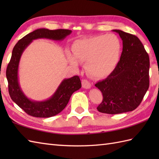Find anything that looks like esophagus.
<instances>
[{"mask_svg":"<svg viewBox=\"0 0 159 159\" xmlns=\"http://www.w3.org/2000/svg\"><path fill=\"white\" fill-rule=\"evenodd\" d=\"M82 86L84 89H89L92 87V85H91V83L88 80L83 79L82 80Z\"/></svg>","mask_w":159,"mask_h":159,"instance_id":"obj_1","label":"esophagus"}]
</instances>
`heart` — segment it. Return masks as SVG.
Returning a JSON list of instances; mask_svg holds the SVG:
<instances>
[{"label": "heart", "mask_w": 159, "mask_h": 159, "mask_svg": "<svg viewBox=\"0 0 159 159\" xmlns=\"http://www.w3.org/2000/svg\"><path fill=\"white\" fill-rule=\"evenodd\" d=\"M121 51V42L115 35L94 36L74 42L72 47L74 57L67 53V59L74 67L78 66L76 60L86 62L87 72L96 79H102L116 68Z\"/></svg>", "instance_id": "heart-1"}]
</instances>
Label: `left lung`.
<instances>
[{"label": "left lung", "mask_w": 159, "mask_h": 159, "mask_svg": "<svg viewBox=\"0 0 159 159\" xmlns=\"http://www.w3.org/2000/svg\"><path fill=\"white\" fill-rule=\"evenodd\" d=\"M122 39L123 48L116 68L95 86L103 100L97 107L100 113L118 114L136 109L149 88L150 59L137 36L113 30Z\"/></svg>", "instance_id": "1"}]
</instances>
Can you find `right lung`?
Wrapping results in <instances>:
<instances>
[{"instance_id":"right-lung-1","label":"right lung","mask_w":159,"mask_h":159,"mask_svg":"<svg viewBox=\"0 0 159 159\" xmlns=\"http://www.w3.org/2000/svg\"><path fill=\"white\" fill-rule=\"evenodd\" d=\"M71 33L72 31L67 29H39L20 39L13 49L11 60L6 70L9 93L13 102L30 116L50 117L59 113L65 109L72 94L81 87V82L79 76H74L64 79L56 92L48 100L35 101L28 98L22 92L18 80L19 63L24 50L34 39L46 38L61 41Z\"/></svg>"}]
</instances>
